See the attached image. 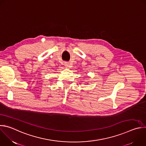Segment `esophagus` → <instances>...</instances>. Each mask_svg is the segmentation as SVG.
Listing matches in <instances>:
<instances>
[{
	"instance_id": "esophagus-1",
	"label": "esophagus",
	"mask_w": 146,
	"mask_h": 146,
	"mask_svg": "<svg viewBox=\"0 0 146 146\" xmlns=\"http://www.w3.org/2000/svg\"><path fill=\"white\" fill-rule=\"evenodd\" d=\"M64 65H65V66H66V67H68L69 65V63L68 62H64Z\"/></svg>"
}]
</instances>
